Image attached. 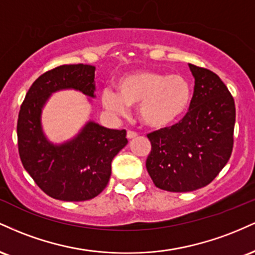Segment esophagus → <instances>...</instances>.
Wrapping results in <instances>:
<instances>
[{
    "label": "esophagus",
    "mask_w": 255,
    "mask_h": 255,
    "mask_svg": "<svg viewBox=\"0 0 255 255\" xmlns=\"http://www.w3.org/2000/svg\"><path fill=\"white\" fill-rule=\"evenodd\" d=\"M137 136V133L134 130H128L127 131V137L128 139H134V137Z\"/></svg>",
    "instance_id": "1"
}]
</instances>
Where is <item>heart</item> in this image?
Segmentation results:
<instances>
[{
  "instance_id": "1",
  "label": "heart",
  "mask_w": 255,
  "mask_h": 255,
  "mask_svg": "<svg viewBox=\"0 0 255 255\" xmlns=\"http://www.w3.org/2000/svg\"><path fill=\"white\" fill-rule=\"evenodd\" d=\"M118 95L104 91V107L124 111L126 107L139 105L141 122L152 128H163L176 122L192 101L191 83L181 74L156 71H136L122 75L116 81Z\"/></svg>"
}]
</instances>
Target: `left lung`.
Instances as JSON below:
<instances>
[{
    "mask_svg": "<svg viewBox=\"0 0 255 255\" xmlns=\"http://www.w3.org/2000/svg\"><path fill=\"white\" fill-rule=\"evenodd\" d=\"M195 79L189 110L171 127L147 134L146 169L158 188L192 192L211 183L231 156L235 102L216 73L189 63Z\"/></svg>",
    "mask_w": 255,
    "mask_h": 255,
    "instance_id": "left-lung-1",
    "label": "left lung"
}]
</instances>
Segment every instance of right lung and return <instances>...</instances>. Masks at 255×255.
<instances>
[{"instance_id": "1", "label": "right lung", "mask_w": 255, "mask_h": 255, "mask_svg": "<svg viewBox=\"0 0 255 255\" xmlns=\"http://www.w3.org/2000/svg\"><path fill=\"white\" fill-rule=\"evenodd\" d=\"M95 67L63 64L45 72L32 84L17 118V148L25 170L49 197L85 201L103 192L111 162L127 145L126 129H108L89 122L77 137L55 146L44 136L40 111L52 92L75 89L95 97Z\"/></svg>"}]
</instances>
